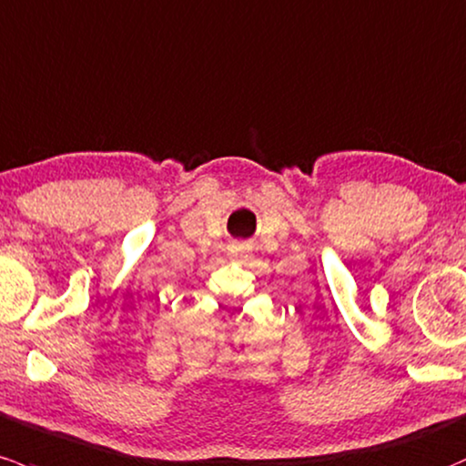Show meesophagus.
<instances>
[{
    "label": "esophagus",
    "mask_w": 466,
    "mask_h": 466,
    "mask_svg": "<svg viewBox=\"0 0 466 466\" xmlns=\"http://www.w3.org/2000/svg\"><path fill=\"white\" fill-rule=\"evenodd\" d=\"M229 252L237 254V257H245V254L249 252V245H248V243H232V248H229Z\"/></svg>",
    "instance_id": "obj_1"
}]
</instances>
